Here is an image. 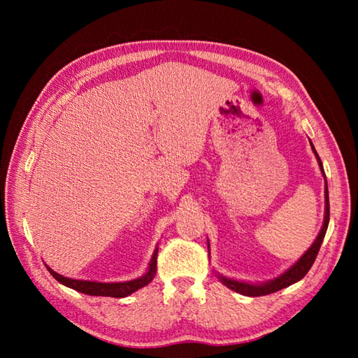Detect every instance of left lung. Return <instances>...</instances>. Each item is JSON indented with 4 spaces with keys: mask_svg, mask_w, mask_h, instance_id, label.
Here are the masks:
<instances>
[{
    "mask_svg": "<svg viewBox=\"0 0 358 358\" xmlns=\"http://www.w3.org/2000/svg\"><path fill=\"white\" fill-rule=\"evenodd\" d=\"M310 146H313V143H310ZM313 150H314L318 166H320L322 173L324 177V222H323L320 232H318V235H317L315 241L313 243V246H310L306 252L300 257V260L296 262L294 266H291V268H289L286 272L281 273V275L277 278L266 281V283H258V285L246 283V281L232 280V278H227V277H223V275H220V273H217L218 280L222 281L224 286L232 289V291L238 292L241 295H246V296H262V295L277 292V291H280V289H285L287 286L296 283V281H300L309 272L310 266L314 264L318 250H320V246H322L323 238L326 235V231H328V224H329V194H328V183H326V175L323 171L322 159H320V157H318L314 146H313ZM208 248H209V241H208Z\"/></svg>",
    "mask_w": 358,
    "mask_h": 358,
    "instance_id": "1",
    "label": "left lung"
}]
</instances>
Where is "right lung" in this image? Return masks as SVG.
<instances>
[{
    "label": "right lung",
    "instance_id": "right-lung-1",
    "mask_svg": "<svg viewBox=\"0 0 358 358\" xmlns=\"http://www.w3.org/2000/svg\"><path fill=\"white\" fill-rule=\"evenodd\" d=\"M157 254H158V248H155L154 255H152V260L149 263V269L144 275L131 281H121V283H100V281L73 280V278L59 275V273H57L55 271H52L48 264H45V268L49 269L52 277L57 281H59V283L67 287H72L78 292L87 294V295H101V296H115V299H123V296L134 294L135 291H138V289L149 285L150 281L154 280L155 272H157Z\"/></svg>",
    "mask_w": 358,
    "mask_h": 358
}]
</instances>
